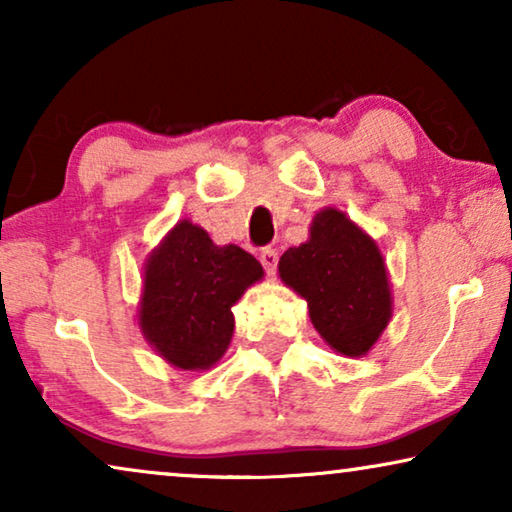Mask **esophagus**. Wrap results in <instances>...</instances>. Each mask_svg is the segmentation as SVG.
<instances>
[{"label":"esophagus","instance_id":"esophagus-1","mask_svg":"<svg viewBox=\"0 0 512 512\" xmlns=\"http://www.w3.org/2000/svg\"><path fill=\"white\" fill-rule=\"evenodd\" d=\"M261 263H263V268H265V272H268V275H275L277 263H279V254H277V249L265 247V249L261 251Z\"/></svg>","mask_w":512,"mask_h":512}]
</instances>
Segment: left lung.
<instances>
[{
	"instance_id": "8db88e82",
	"label": "left lung",
	"mask_w": 512,
	"mask_h": 512,
	"mask_svg": "<svg viewBox=\"0 0 512 512\" xmlns=\"http://www.w3.org/2000/svg\"><path fill=\"white\" fill-rule=\"evenodd\" d=\"M279 275L307 300L314 328L335 352L366 354L389 324L391 293L380 251L338 209L314 216L310 240L284 251Z\"/></svg>"
}]
</instances>
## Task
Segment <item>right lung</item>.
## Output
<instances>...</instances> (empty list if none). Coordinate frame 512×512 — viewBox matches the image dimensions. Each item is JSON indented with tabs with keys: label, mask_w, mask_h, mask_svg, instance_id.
I'll use <instances>...</instances> for the list:
<instances>
[{
	"label": "right lung",
	"mask_w": 512,
	"mask_h": 512,
	"mask_svg": "<svg viewBox=\"0 0 512 512\" xmlns=\"http://www.w3.org/2000/svg\"><path fill=\"white\" fill-rule=\"evenodd\" d=\"M261 277V263L247 251L216 247L200 226L181 221L146 263L142 333L172 366H214L233 338L230 307Z\"/></svg>",
	"instance_id": "1"
}]
</instances>
